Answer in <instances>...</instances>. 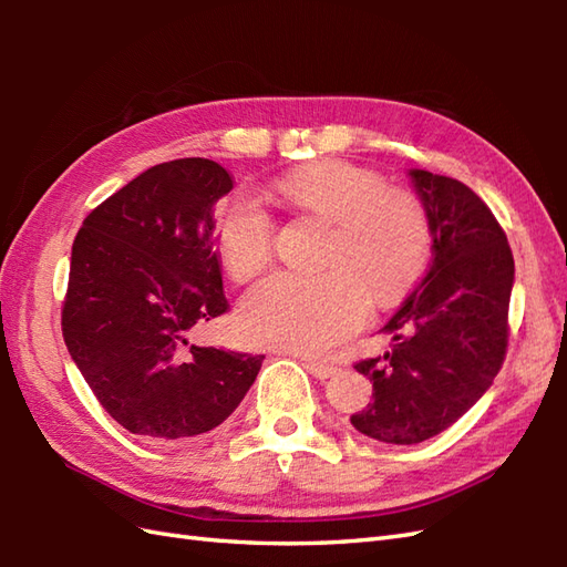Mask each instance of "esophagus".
<instances>
[{"label":"esophagus","mask_w":567,"mask_h":567,"mask_svg":"<svg viewBox=\"0 0 567 567\" xmlns=\"http://www.w3.org/2000/svg\"><path fill=\"white\" fill-rule=\"evenodd\" d=\"M302 365L319 380H327L333 375L336 370H339L333 363H327V360H317V358H302Z\"/></svg>","instance_id":"esophagus-1"}]
</instances>
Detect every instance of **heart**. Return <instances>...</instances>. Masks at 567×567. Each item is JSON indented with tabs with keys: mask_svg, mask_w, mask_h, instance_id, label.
<instances>
[{
	"mask_svg": "<svg viewBox=\"0 0 567 567\" xmlns=\"http://www.w3.org/2000/svg\"><path fill=\"white\" fill-rule=\"evenodd\" d=\"M287 207L331 221L317 275L277 272L252 287L238 309V331L252 346L317 353L355 331L370 295L390 302L431 256L429 214L412 192L388 187L370 167L327 158L275 179ZM214 246L226 272L250 280L268 268L275 221L248 192L228 199L214 224ZM371 292L368 293L367 290Z\"/></svg>",
	"mask_w": 567,
	"mask_h": 567,
	"instance_id": "heart-1",
	"label": "heart"
}]
</instances>
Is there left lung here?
I'll return each mask as SVG.
<instances>
[{"instance_id": "8db88e82", "label": "left lung", "mask_w": 567, "mask_h": 567, "mask_svg": "<svg viewBox=\"0 0 567 567\" xmlns=\"http://www.w3.org/2000/svg\"><path fill=\"white\" fill-rule=\"evenodd\" d=\"M429 214L433 256L424 280L384 331L390 351L353 365L372 404L351 424L382 443L412 445L455 424L507 355L514 256L487 204L461 179L409 173Z\"/></svg>"}]
</instances>
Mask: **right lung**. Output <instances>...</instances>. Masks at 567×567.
Instances as JSON below:
<instances>
[{
    "instance_id": "obj_1",
    "label": "right lung",
    "mask_w": 567,
    "mask_h": 567,
    "mask_svg": "<svg viewBox=\"0 0 567 567\" xmlns=\"http://www.w3.org/2000/svg\"><path fill=\"white\" fill-rule=\"evenodd\" d=\"M234 183L219 163L148 167L94 207L72 244L60 327L104 412L167 443L216 429L265 355L192 346L228 311L214 250V204Z\"/></svg>"
}]
</instances>
